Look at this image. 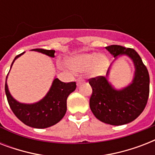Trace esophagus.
Here are the masks:
<instances>
[{"label":"esophagus","mask_w":155,"mask_h":155,"mask_svg":"<svg viewBox=\"0 0 155 155\" xmlns=\"http://www.w3.org/2000/svg\"><path fill=\"white\" fill-rule=\"evenodd\" d=\"M84 82V80H82V79H78L77 80H76V84H77L78 86H80L81 84H83V83Z\"/></svg>","instance_id":"esophagus-1"}]
</instances>
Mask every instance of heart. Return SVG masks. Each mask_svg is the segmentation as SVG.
Returning <instances> with one entry per match:
<instances>
[{"label":"heart","instance_id":"b5f03b06","mask_svg":"<svg viewBox=\"0 0 155 155\" xmlns=\"http://www.w3.org/2000/svg\"><path fill=\"white\" fill-rule=\"evenodd\" d=\"M108 64L109 61L107 56L103 54H98L96 52L80 54L66 60V65L71 71L80 74L87 71L89 76L93 78L104 75Z\"/></svg>","mask_w":155,"mask_h":155}]
</instances>
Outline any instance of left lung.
<instances>
[{"instance_id": "obj_1", "label": "left lung", "mask_w": 155, "mask_h": 155, "mask_svg": "<svg viewBox=\"0 0 155 155\" xmlns=\"http://www.w3.org/2000/svg\"><path fill=\"white\" fill-rule=\"evenodd\" d=\"M115 58L106 76L92 78L89 105L92 113L101 121L112 125H121L134 120L144 110L150 92V76L139 54L131 48L118 45L105 47ZM121 56H127L133 62L135 73L131 83L117 89L107 80L113 62Z\"/></svg>"}]
</instances>
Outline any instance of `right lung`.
I'll list each match as a JSON object with an SVG mask.
<instances>
[{"instance_id":"1","label":"right lung","mask_w":155,"mask_h":155,"mask_svg":"<svg viewBox=\"0 0 155 155\" xmlns=\"http://www.w3.org/2000/svg\"><path fill=\"white\" fill-rule=\"evenodd\" d=\"M31 51L44 54L51 58L54 57L55 52L54 50L44 49H33ZM24 53L25 52L16 56L11 64L10 69L16 59ZM7 79L8 75L6 77L5 90L11 109L16 117L25 125L36 129L51 127L60 121L67 112L68 96L76 88L75 82L63 83L54 77L49 91L42 99L35 103H21L14 99L11 95L7 84Z\"/></svg>"}]
</instances>
